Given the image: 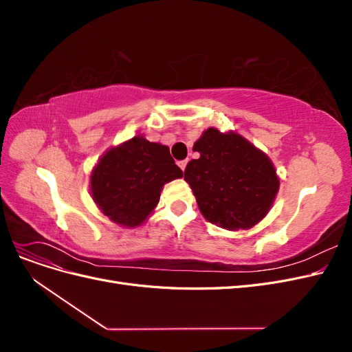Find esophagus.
<instances>
[{
  "label": "esophagus",
  "mask_w": 352,
  "mask_h": 352,
  "mask_svg": "<svg viewBox=\"0 0 352 352\" xmlns=\"http://www.w3.org/2000/svg\"><path fill=\"white\" fill-rule=\"evenodd\" d=\"M177 164H179V167H180V168H182V172H184L185 167H186V164H188V160H182V162H179Z\"/></svg>",
  "instance_id": "1"
}]
</instances>
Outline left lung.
I'll return each mask as SVG.
<instances>
[{"instance_id":"left-lung-1","label":"left lung","mask_w":352,"mask_h":352,"mask_svg":"<svg viewBox=\"0 0 352 352\" xmlns=\"http://www.w3.org/2000/svg\"><path fill=\"white\" fill-rule=\"evenodd\" d=\"M199 153L185 168V180L210 223L250 229L267 214L279 190L269 157L238 133L210 127L194 144Z\"/></svg>"}]
</instances>
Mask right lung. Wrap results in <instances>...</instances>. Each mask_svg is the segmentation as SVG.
Masks as SVG:
<instances>
[{"instance_id":"obj_1","label":"right lung","mask_w":352,"mask_h":352,"mask_svg":"<svg viewBox=\"0 0 352 352\" xmlns=\"http://www.w3.org/2000/svg\"><path fill=\"white\" fill-rule=\"evenodd\" d=\"M182 177L168 146L135 136L105 153L91 175L95 204L120 226L141 225L155 208L164 184Z\"/></svg>"}]
</instances>
